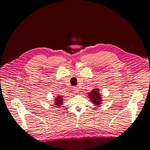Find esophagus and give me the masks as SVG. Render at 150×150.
<instances>
[{
	"mask_svg": "<svg viewBox=\"0 0 150 150\" xmlns=\"http://www.w3.org/2000/svg\"><path fill=\"white\" fill-rule=\"evenodd\" d=\"M73 92H74V93H78V92H79V89H78V88H77V87H74V88H73Z\"/></svg>",
	"mask_w": 150,
	"mask_h": 150,
	"instance_id": "obj_1",
	"label": "esophagus"
}]
</instances>
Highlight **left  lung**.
<instances>
[{
	"mask_svg": "<svg viewBox=\"0 0 150 150\" xmlns=\"http://www.w3.org/2000/svg\"><path fill=\"white\" fill-rule=\"evenodd\" d=\"M102 95L99 93L98 88H95L89 93L88 97L95 106H100L102 104Z\"/></svg>",
	"mask_w": 150,
	"mask_h": 150,
	"instance_id": "left-lung-1",
	"label": "left lung"
}]
</instances>
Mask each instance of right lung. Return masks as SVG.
Returning a JSON list of instances; mask_svg holds the SVG:
<instances>
[{
  "label": "right lung",
  "mask_w": 150,
  "mask_h": 150,
  "mask_svg": "<svg viewBox=\"0 0 150 150\" xmlns=\"http://www.w3.org/2000/svg\"><path fill=\"white\" fill-rule=\"evenodd\" d=\"M54 105L55 108H58L61 106L62 105H63V98H62V96H59L58 95L57 97L54 98Z\"/></svg>",
  "instance_id": "right-lung-1"
}]
</instances>
